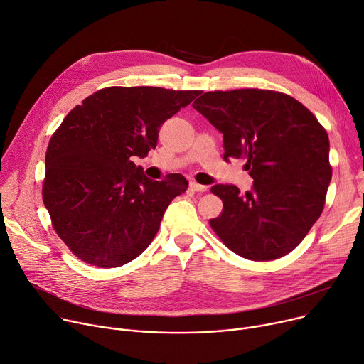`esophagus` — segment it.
<instances>
[{"label": "esophagus", "mask_w": 364, "mask_h": 364, "mask_svg": "<svg viewBox=\"0 0 364 364\" xmlns=\"http://www.w3.org/2000/svg\"><path fill=\"white\" fill-rule=\"evenodd\" d=\"M190 190L203 193V191L208 190V187H206V186H202V184H199V183H196V181H190Z\"/></svg>", "instance_id": "34e87169"}]
</instances>
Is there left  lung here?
Masks as SVG:
<instances>
[{"label": "left lung", "mask_w": 364, "mask_h": 364, "mask_svg": "<svg viewBox=\"0 0 364 364\" xmlns=\"http://www.w3.org/2000/svg\"><path fill=\"white\" fill-rule=\"evenodd\" d=\"M223 134L225 161L244 158L254 186L210 191L223 202L210 219L220 241L252 261L293 251L318 220L333 177L326 130L293 97L272 90L209 91L193 103Z\"/></svg>", "instance_id": "1"}]
</instances>
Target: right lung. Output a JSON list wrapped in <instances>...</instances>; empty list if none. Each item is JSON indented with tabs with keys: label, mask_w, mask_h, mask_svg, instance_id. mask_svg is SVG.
Wrapping results in <instances>:
<instances>
[{
	"label": "right lung",
	"mask_w": 364,
	"mask_h": 364,
	"mask_svg": "<svg viewBox=\"0 0 364 364\" xmlns=\"http://www.w3.org/2000/svg\"><path fill=\"white\" fill-rule=\"evenodd\" d=\"M199 94L107 87L63 119L48 145L42 196L55 232L80 259L113 269L152 242L188 181L181 174L154 181L132 159L146 156L162 123Z\"/></svg>",
	"instance_id": "right-lung-1"
}]
</instances>
